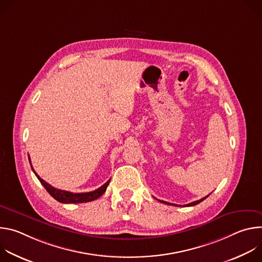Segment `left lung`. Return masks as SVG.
<instances>
[{
    "label": "left lung",
    "mask_w": 262,
    "mask_h": 262,
    "mask_svg": "<svg viewBox=\"0 0 262 262\" xmlns=\"http://www.w3.org/2000/svg\"><path fill=\"white\" fill-rule=\"evenodd\" d=\"M208 197V195L206 196V197H204V198H202V199H200V200H197V201H194V202H192V203H189V204H185V205H183V206H194V205H196V204H198V203H200V202H202L204 199H206ZM160 202H162V203H165V204H168V205H175V206H180V205H177V204H172V203H169V202H166V201H162V200H159Z\"/></svg>",
    "instance_id": "8db88e82"
}]
</instances>
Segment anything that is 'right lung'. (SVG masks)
I'll list each match as a JSON object with an SVG mask.
<instances>
[{"instance_id": "add662e5", "label": "right lung", "mask_w": 262, "mask_h": 262, "mask_svg": "<svg viewBox=\"0 0 262 262\" xmlns=\"http://www.w3.org/2000/svg\"><path fill=\"white\" fill-rule=\"evenodd\" d=\"M29 162H30V165H31V168H32L33 172L35 173L36 177L39 179L41 184L45 186V189L49 192V194L54 199H56L57 201H59L61 203H84V202L93 201V200L99 198L105 192L107 185L110 183V180H111V179H108L103 185H101L100 188H98L97 190H95L93 192H88V193H71V192H67V191H63V190H58V189L54 188V186H52L51 184H49L48 182H46L42 178H40L38 176V174H37L34 171L33 167H32V164H31L30 157H29Z\"/></svg>"}]
</instances>
